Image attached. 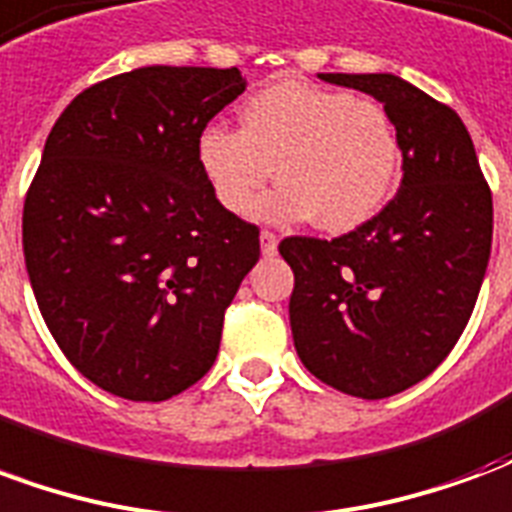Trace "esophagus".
<instances>
[{"label":"esophagus","mask_w":512,"mask_h":512,"mask_svg":"<svg viewBox=\"0 0 512 512\" xmlns=\"http://www.w3.org/2000/svg\"><path fill=\"white\" fill-rule=\"evenodd\" d=\"M277 244L279 238L274 233H268V230L260 233V249H263V255H274V252H277Z\"/></svg>","instance_id":"esophagus-1"}]
</instances>
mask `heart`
I'll list each match as a JSON object with an SVG mask.
<instances>
[{
  "label": "heart",
  "instance_id": "1",
  "mask_svg": "<svg viewBox=\"0 0 512 512\" xmlns=\"http://www.w3.org/2000/svg\"><path fill=\"white\" fill-rule=\"evenodd\" d=\"M238 120L241 128L211 123L197 134V164L224 211H249L274 167L282 183L257 205L266 222L315 219L326 233H348L392 194L400 145L373 98L288 79L249 95Z\"/></svg>",
  "mask_w": 512,
  "mask_h": 512
}]
</instances>
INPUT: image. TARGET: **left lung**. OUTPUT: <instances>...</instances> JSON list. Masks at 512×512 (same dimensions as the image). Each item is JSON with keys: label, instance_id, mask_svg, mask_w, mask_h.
<instances>
[{"label": "left lung", "instance_id": "left-lung-1", "mask_svg": "<svg viewBox=\"0 0 512 512\" xmlns=\"http://www.w3.org/2000/svg\"><path fill=\"white\" fill-rule=\"evenodd\" d=\"M384 104L403 153V180L370 222L321 241L293 235L296 354L323 384L381 400L447 359L483 285L494 202L472 136L450 106L392 73H321Z\"/></svg>", "mask_w": 512, "mask_h": 512}]
</instances>
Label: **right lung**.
Instances as JSON below:
<instances>
[{
  "label": "right lung",
  "mask_w": 512,
  "mask_h": 512,
  "mask_svg": "<svg viewBox=\"0 0 512 512\" xmlns=\"http://www.w3.org/2000/svg\"><path fill=\"white\" fill-rule=\"evenodd\" d=\"M244 90L238 68H136L76 95L46 139L29 282L62 354L112 395L167 400L219 354L260 230L213 197L197 134Z\"/></svg>",
  "instance_id": "add662e5"
}]
</instances>
